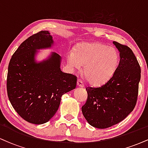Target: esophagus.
<instances>
[{
    "mask_svg": "<svg viewBox=\"0 0 148 148\" xmlns=\"http://www.w3.org/2000/svg\"><path fill=\"white\" fill-rule=\"evenodd\" d=\"M77 86H79V87H81V88H84V83L82 82V81H81V79H78V81H77Z\"/></svg>",
    "mask_w": 148,
    "mask_h": 148,
    "instance_id": "obj_1",
    "label": "esophagus"
}]
</instances>
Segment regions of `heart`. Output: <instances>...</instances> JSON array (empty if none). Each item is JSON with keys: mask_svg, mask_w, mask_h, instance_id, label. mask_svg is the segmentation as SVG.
Listing matches in <instances>:
<instances>
[{"mask_svg": "<svg viewBox=\"0 0 148 148\" xmlns=\"http://www.w3.org/2000/svg\"><path fill=\"white\" fill-rule=\"evenodd\" d=\"M67 62L73 68L84 66V74L90 84L95 86L107 82L113 74L119 63L117 50L99 42L78 44L74 52L67 55Z\"/></svg>", "mask_w": 148, "mask_h": 148, "instance_id": "1", "label": "heart"}]
</instances>
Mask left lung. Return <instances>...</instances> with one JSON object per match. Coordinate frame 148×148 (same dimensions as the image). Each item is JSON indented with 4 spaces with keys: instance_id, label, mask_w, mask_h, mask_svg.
Segmentation results:
<instances>
[{
    "instance_id": "1",
    "label": "left lung",
    "mask_w": 148,
    "mask_h": 148,
    "mask_svg": "<svg viewBox=\"0 0 148 148\" xmlns=\"http://www.w3.org/2000/svg\"><path fill=\"white\" fill-rule=\"evenodd\" d=\"M120 52V62L113 76L103 86L87 87V101L81 108L91 126L105 129L123 120L136 104L140 67L127 46L113 42Z\"/></svg>"
}]
</instances>
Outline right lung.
Segmentation results:
<instances>
[{"mask_svg": "<svg viewBox=\"0 0 148 148\" xmlns=\"http://www.w3.org/2000/svg\"><path fill=\"white\" fill-rule=\"evenodd\" d=\"M53 45L49 31L34 34L22 42L8 66L10 103L23 120L35 125L47 123L58 109L62 95L76 86V76L61 71V57L56 53L42 62L35 60L37 50Z\"/></svg>", "mask_w": 148, "mask_h": 148, "instance_id": "right-lung-1", "label": "right lung"}]
</instances>
